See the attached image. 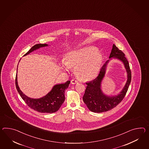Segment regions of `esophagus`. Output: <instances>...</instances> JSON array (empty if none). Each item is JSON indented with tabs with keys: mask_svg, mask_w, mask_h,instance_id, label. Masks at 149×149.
I'll use <instances>...</instances> for the list:
<instances>
[{
	"mask_svg": "<svg viewBox=\"0 0 149 149\" xmlns=\"http://www.w3.org/2000/svg\"><path fill=\"white\" fill-rule=\"evenodd\" d=\"M79 82H78V81L77 80H76V79H72V81H71V83L72 84H77Z\"/></svg>",
	"mask_w": 149,
	"mask_h": 149,
	"instance_id": "esophagus-1",
	"label": "esophagus"
}]
</instances>
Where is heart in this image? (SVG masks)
<instances>
[{"instance_id": "heart-1", "label": "heart", "mask_w": 149, "mask_h": 149, "mask_svg": "<svg viewBox=\"0 0 149 149\" xmlns=\"http://www.w3.org/2000/svg\"><path fill=\"white\" fill-rule=\"evenodd\" d=\"M103 60L101 53L94 47H86L69 53L65 59L68 68H75L76 75L84 80L98 75Z\"/></svg>"}]
</instances>
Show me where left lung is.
Returning <instances> with one entry per match:
<instances>
[{
	"label": "left lung",
	"mask_w": 149,
	"mask_h": 149,
	"mask_svg": "<svg viewBox=\"0 0 149 149\" xmlns=\"http://www.w3.org/2000/svg\"><path fill=\"white\" fill-rule=\"evenodd\" d=\"M113 57L118 58L123 62L127 73V84L120 94L116 96H107L102 93L101 89V83L105 74V68L107 63L109 61V60H108L102 66L96 78L86 84L87 86L83 97V100L87 106L88 108L92 112L103 113L116 107L123 100L130 84L131 72L129 62L125 58V55L123 52L117 47L115 44L113 45V49L109 58Z\"/></svg>",
	"instance_id": "left-lung-1"
}]
</instances>
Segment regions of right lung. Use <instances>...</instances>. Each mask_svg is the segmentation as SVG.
I'll use <instances>...</instances> for the list:
<instances>
[{"label": "right lung", "instance_id": "add662e5", "mask_svg": "<svg viewBox=\"0 0 149 149\" xmlns=\"http://www.w3.org/2000/svg\"><path fill=\"white\" fill-rule=\"evenodd\" d=\"M47 46V44H36L24 55L29 54L36 49ZM70 82V81H68L65 84H56L45 96L38 99H33L26 96L20 90L17 82V74L15 76L16 88L22 100L31 109L41 113H55L60 109L65 101V89L68 87Z\"/></svg>", "mask_w": 149, "mask_h": 149}]
</instances>
